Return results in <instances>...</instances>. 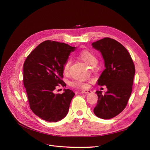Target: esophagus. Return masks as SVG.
Masks as SVG:
<instances>
[{
    "label": "esophagus",
    "instance_id": "obj_1",
    "mask_svg": "<svg viewBox=\"0 0 150 150\" xmlns=\"http://www.w3.org/2000/svg\"><path fill=\"white\" fill-rule=\"evenodd\" d=\"M82 93H85V94H88V93H92L91 91H89V90H83V91H81Z\"/></svg>",
    "mask_w": 150,
    "mask_h": 150
}]
</instances>
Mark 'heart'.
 <instances>
[{
    "mask_svg": "<svg viewBox=\"0 0 150 150\" xmlns=\"http://www.w3.org/2000/svg\"><path fill=\"white\" fill-rule=\"evenodd\" d=\"M78 57L83 62H85L88 65L91 66V67H94L97 65L98 63V59L93 53L91 52L88 51V50H84L82 51L79 53L78 55ZM70 64L71 62L69 59H68L65 62V63L63 64V73L65 74H67L69 72V67H70ZM71 86L75 87H78L80 88H83L87 87L86 83L83 82L81 81H73L71 83Z\"/></svg>",
    "mask_w": 150,
    "mask_h": 150,
    "instance_id": "obj_1",
    "label": "heart"
}]
</instances>
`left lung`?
<instances>
[{"label": "left lung", "mask_w": 150, "mask_h": 150, "mask_svg": "<svg viewBox=\"0 0 150 150\" xmlns=\"http://www.w3.org/2000/svg\"><path fill=\"white\" fill-rule=\"evenodd\" d=\"M103 57L105 69L97 81V85L106 86L102 94L97 91V104L93 112L97 117L109 119L118 115L125 108L132 89L135 69L129 53L117 41L105 38L92 44Z\"/></svg>", "instance_id": "obj_1"}]
</instances>
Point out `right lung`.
<instances>
[{"instance_id": "1", "label": "right lung", "mask_w": 150, "mask_h": 150, "mask_svg": "<svg viewBox=\"0 0 150 150\" xmlns=\"http://www.w3.org/2000/svg\"><path fill=\"white\" fill-rule=\"evenodd\" d=\"M76 47L55 41L45 40L26 58L23 65V83L30 108L35 115L48 122L63 119L69 111L75 93L64 89L55 94L57 86L65 87L63 67Z\"/></svg>"}]
</instances>
